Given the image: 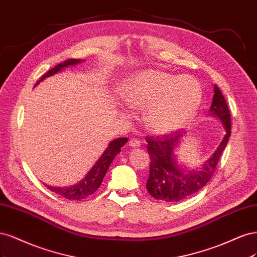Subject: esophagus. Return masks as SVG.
<instances>
[{
  "mask_svg": "<svg viewBox=\"0 0 257 257\" xmlns=\"http://www.w3.org/2000/svg\"><path fill=\"white\" fill-rule=\"evenodd\" d=\"M129 146L132 148H138L141 146V143H140V141H138L136 139H131L129 141Z\"/></svg>",
  "mask_w": 257,
  "mask_h": 257,
  "instance_id": "34e87169",
  "label": "esophagus"
}]
</instances>
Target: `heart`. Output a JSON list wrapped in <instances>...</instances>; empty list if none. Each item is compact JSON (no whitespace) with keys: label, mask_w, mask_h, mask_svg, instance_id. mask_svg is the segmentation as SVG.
<instances>
[{"label":"heart","mask_w":257,"mask_h":257,"mask_svg":"<svg viewBox=\"0 0 257 257\" xmlns=\"http://www.w3.org/2000/svg\"><path fill=\"white\" fill-rule=\"evenodd\" d=\"M202 86L190 76H173L162 70H146L125 89L126 102L146 107L144 122L154 134L165 135L191 120L201 105Z\"/></svg>","instance_id":"heart-1"}]
</instances>
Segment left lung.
<instances>
[{
    "label": "left lung",
    "mask_w": 257,
    "mask_h": 257,
    "mask_svg": "<svg viewBox=\"0 0 257 257\" xmlns=\"http://www.w3.org/2000/svg\"><path fill=\"white\" fill-rule=\"evenodd\" d=\"M209 115L217 117L224 127L225 135L218 148L200 168L189 169L178 163L177 148L187 131H175L162 137H147V152L151 157L150 177L146 188L156 200L179 202L194 194L210 180L217 163L230 136V114L219 87L214 84Z\"/></svg>",
    "instance_id": "8db88e82"
}]
</instances>
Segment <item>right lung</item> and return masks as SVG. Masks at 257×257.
Instances as JSON below:
<instances>
[{"label": "right lung", "instance_id": "right-lung-1", "mask_svg": "<svg viewBox=\"0 0 257 257\" xmlns=\"http://www.w3.org/2000/svg\"><path fill=\"white\" fill-rule=\"evenodd\" d=\"M81 62H84V60L71 59L56 65L54 68L50 69L45 76L41 77V79L37 82L35 86L44 79L53 76V74L69 67V66H76ZM127 142V138H118L111 141L109 145L105 148L103 154L100 156V158H99L93 165V168L90 169L86 175L76 185H72L69 187H53L45 184L46 187H48V189L51 190L52 192L59 194L65 198H68V200H82V198H85L89 195H92L95 191H97V189L100 187L105 173L109 170L112 161L114 160L115 157H116V155L120 153V148Z\"/></svg>", "mask_w": 257, "mask_h": 257}]
</instances>
